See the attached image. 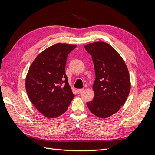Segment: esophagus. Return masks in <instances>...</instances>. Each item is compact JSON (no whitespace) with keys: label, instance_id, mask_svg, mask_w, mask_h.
Returning a JSON list of instances; mask_svg holds the SVG:
<instances>
[{"label":"esophagus","instance_id":"esophagus-1","mask_svg":"<svg viewBox=\"0 0 155 155\" xmlns=\"http://www.w3.org/2000/svg\"><path fill=\"white\" fill-rule=\"evenodd\" d=\"M83 91H84V89H77V93H81Z\"/></svg>","mask_w":155,"mask_h":155}]
</instances>
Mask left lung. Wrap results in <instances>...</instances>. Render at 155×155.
<instances>
[{
    "instance_id": "left-lung-1",
    "label": "left lung",
    "mask_w": 155,
    "mask_h": 155,
    "mask_svg": "<svg viewBox=\"0 0 155 155\" xmlns=\"http://www.w3.org/2000/svg\"><path fill=\"white\" fill-rule=\"evenodd\" d=\"M92 57L96 78L94 98L87 106L94 115L107 118L124 104L131 89L127 68L118 52L109 44L96 42L86 45Z\"/></svg>"
}]
</instances>
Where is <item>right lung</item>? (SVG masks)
<instances>
[{
  "mask_svg": "<svg viewBox=\"0 0 155 155\" xmlns=\"http://www.w3.org/2000/svg\"><path fill=\"white\" fill-rule=\"evenodd\" d=\"M77 45L56 44L35 59L28 72L26 89L37 110L50 118L66 111L74 97L65 71L68 54Z\"/></svg>",
  "mask_w": 155,
  "mask_h": 155,
  "instance_id": "right-lung-1",
  "label": "right lung"
}]
</instances>
